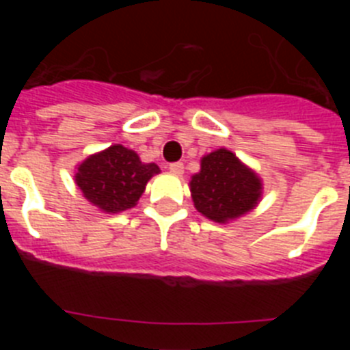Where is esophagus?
Instances as JSON below:
<instances>
[{
  "instance_id": "obj_1",
  "label": "esophagus",
  "mask_w": 350,
  "mask_h": 350,
  "mask_svg": "<svg viewBox=\"0 0 350 350\" xmlns=\"http://www.w3.org/2000/svg\"><path fill=\"white\" fill-rule=\"evenodd\" d=\"M170 172L177 173V175H182V173H184V163H180V161H177V163H172V165H170Z\"/></svg>"
}]
</instances>
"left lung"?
I'll use <instances>...</instances> for the list:
<instances>
[{
	"mask_svg": "<svg viewBox=\"0 0 350 350\" xmlns=\"http://www.w3.org/2000/svg\"><path fill=\"white\" fill-rule=\"evenodd\" d=\"M198 212L215 222L240 217L261 196V180L233 152L219 148L202 159V172L191 180Z\"/></svg>",
	"mask_w": 350,
	"mask_h": 350,
	"instance_id": "obj_1",
	"label": "left lung"
}]
</instances>
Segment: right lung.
<instances>
[{"label":"right lung","instance_id":"add662e5","mask_svg":"<svg viewBox=\"0 0 350 350\" xmlns=\"http://www.w3.org/2000/svg\"><path fill=\"white\" fill-rule=\"evenodd\" d=\"M156 173H159L157 165H145L137 152L112 145L83 161L75 182L92 205L116 213L137 205L148 178Z\"/></svg>","mask_w":350,"mask_h":350}]
</instances>
